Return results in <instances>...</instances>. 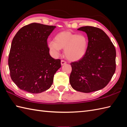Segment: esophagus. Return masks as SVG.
<instances>
[{"label":"esophagus","mask_w":127,"mask_h":127,"mask_svg":"<svg viewBox=\"0 0 127 127\" xmlns=\"http://www.w3.org/2000/svg\"><path fill=\"white\" fill-rule=\"evenodd\" d=\"M66 64V62L65 61H64V60H61V65L63 66V65H64V64Z\"/></svg>","instance_id":"obj_1"}]
</instances>
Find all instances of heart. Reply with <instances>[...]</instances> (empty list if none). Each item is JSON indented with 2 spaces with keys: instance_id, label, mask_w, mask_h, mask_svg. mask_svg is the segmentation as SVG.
<instances>
[{
  "instance_id": "b5f03b06",
  "label": "heart",
  "mask_w": 127,
  "mask_h": 127,
  "mask_svg": "<svg viewBox=\"0 0 127 127\" xmlns=\"http://www.w3.org/2000/svg\"><path fill=\"white\" fill-rule=\"evenodd\" d=\"M88 46L87 38L83 35H77L68 31L58 33L54 40L48 42V47L54 56L60 54L61 49H64V54L68 60L76 61L85 56Z\"/></svg>"
}]
</instances>
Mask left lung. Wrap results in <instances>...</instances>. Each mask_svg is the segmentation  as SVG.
Wrapping results in <instances>:
<instances>
[{"label":"left lung","mask_w":127,"mask_h":127,"mask_svg":"<svg viewBox=\"0 0 127 127\" xmlns=\"http://www.w3.org/2000/svg\"><path fill=\"white\" fill-rule=\"evenodd\" d=\"M78 30L86 33L88 46L85 56L71 64L69 83L77 91H96L108 85L114 74L116 49L108 36L99 28L85 26Z\"/></svg>","instance_id":"left-lung-1"}]
</instances>
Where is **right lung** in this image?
<instances>
[{
  "label": "right lung",
  "instance_id": "1",
  "mask_svg": "<svg viewBox=\"0 0 127 127\" xmlns=\"http://www.w3.org/2000/svg\"><path fill=\"white\" fill-rule=\"evenodd\" d=\"M55 26L33 23L22 27L13 37L8 56L10 76L19 89L39 94L51 87L61 67L60 59L49 54L47 38Z\"/></svg>",
  "mask_w": 127,
  "mask_h": 127
}]
</instances>
